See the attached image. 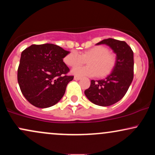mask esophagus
<instances>
[{"label":"esophagus","mask_w":155,"mask_h":155,"mask_svg":"<svg viewBox=\"0 0 155 155\" xmlns=\"http://www.w3.org/2000/svg\"><path fill=\"white\" fill-rule=\"evenodd\" d=\"M81 78L80 77V76H74V80H80Z\"/></svg>","instance_id":"esophagus-1"}]
</instances>
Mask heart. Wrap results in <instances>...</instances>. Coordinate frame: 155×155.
<instances>
[{
  "label": "heart",
  "instance_id": "obj_1",
  "mask_svg": "<svg viewBox=\"0 0 155 155\" xmlns=\"http://www.w3.org/2000/svg\"><path fill=\"white\" fill-rule=\"evenodd\" d=\"M87 62L88 65L77 67L72 70V74L77 76L97 75L105 77L109 75L114 69L117 58L114 54L109 52L104 46H96L82 51L81 54L71 51L64 58V62L70 67H76Z\"/></svg>",
  "mask_w": 155,
  "mask_h": 155
}]
</instances>
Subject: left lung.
Returning a JSON list of instances; mask_svg holds the SVG:
<instances>
[{
    "instance_id": "1",
    "label": "left lung",
    "mask_w": 155,
    "mask_h": 155,
    "mask_svg": "<svg viewBox=\"0 0 155 155\" xmlns=\"http://www.w3.org/2000/svg\"><path fill=\"white\" fill-rule=\"evenodd\" d=\"M106 44L117 55L114 69L104 79L92 80L84 91L86 97L94 104L108 106L120 101L133 79V51L125 41L114 38L104 39L96 45Z\"/></svg>"
}]
</instances>
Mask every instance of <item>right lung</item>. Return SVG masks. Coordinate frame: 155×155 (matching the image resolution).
Segmentation results:
<instances>
[{
	"label": "right lung",
	"mask_w": 155,
	"mask_h": 155,
	"mask_svg": "<svg viewBox=\"0 0 155 155\" xmlns=\"http://www.w3.org/2000/svg\"><path fill=\"white\" fill-rule=\"evenodd\" d=\"M70 53L52 44H33L21 54L17 80L27 101L38 108H49L63 97L74 79L63 58Z\"/></svg>",
	"instance_id": "1"
}]
</instances>
